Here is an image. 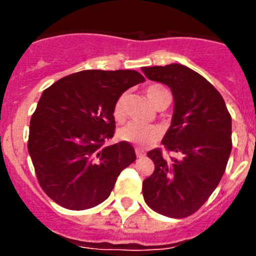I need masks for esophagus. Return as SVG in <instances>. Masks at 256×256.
<instances>
[{"label": "esophagus", "instance_id": "obj_1", "mask_svg": "<svg viewBox=\"0 0 256 256\" xmlns=\"http://www.w3.org/2000/svg\"><path fill=\"white\" fill-rule=\"evenodd\" d=\"M136 155H137V158H144V152L142 150H140V148H136Z\"/></svg>", "mask_w": 256, "mask_h": 256}]
</instances>
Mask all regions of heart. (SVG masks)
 I'll list each match as a JSON object with an SVG mask.
<instances>
[{
	"label": "heart",
	"mask_w": 256,
	"mask_h": 256,
	"mask_svg": "<svg viewBox=\"0 0 256 256\" xmlns=\"http://www.w3.org/2000/svg\"><path fill=\"white\" fill-rule=\"evenodd\" d=\"M168 94L162 86L151 84L146 88V96L151 101L154 106H158L160 101L162 100V96ZM126 94H123L118 97L112 106V116L116 122H123L126 118ZM119 138L122 141L130 142V144H138V146H148L154 144L160 138L162 130L159 126H152V124H142L137 122H130L126 124L123 128L119 130Z\"/></svg>",
	"instance_id": "obj_1"
}]
</instances>
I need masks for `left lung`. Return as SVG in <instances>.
<instances>
[{
	"label": "left lung",
	"instance_id": "obj_1",
	"mask_svg": "<svg viewBox=\"0 0 256 256\" xmlns=\"http://www.w3.org/2000/svg\"><path fill=\"white\" fill-rule=\"evenodd\" d=\"M174 97L172 126L162 144L178 158L148 151L155 170L142 183L146 204L169 218L198 212L220 182L232 150V119L222 94L195 70L180 64L142 68Z\"/></svg>",
	"mask_w": 256,
	"mask_h": 256
}]
</instances>
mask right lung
I'll list each match as a JSON object with an SVG mask.
<instances>
[{
    "label": "right lung",
    "mask_w": 256,
    "mask_h": 256,
    "mask_svg": "<svg viewBox=\"0 0 256 256\" xmlns=\"http://www.w3.org/2000/svg\"><path fill=\"white\" fill-rule=\"evenodd\" d=\"M144 78L136 70H83L46 88L30 118L28 151L38 183L60 206L84 210L110 196L136 160L130 142L114 137L112 106Z\"/></svg>",
    "instance_id": "1"
}]
</instances>
